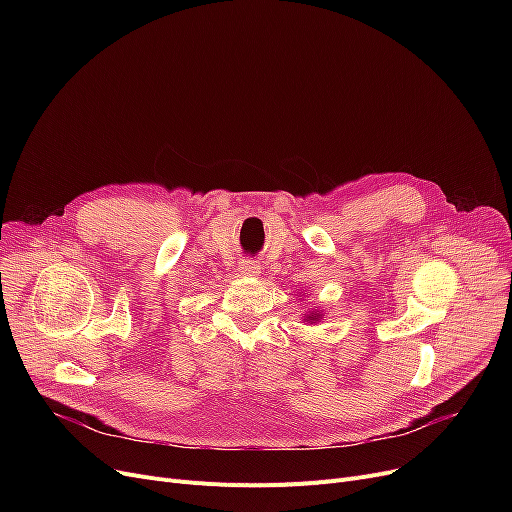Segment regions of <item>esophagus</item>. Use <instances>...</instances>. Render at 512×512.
Wrapping results in <instances>:
<instances>
[{
    "mask_svg": "<svg viewBox=\"0 0 512 512\" xmlns=\"http://www.w3.org/2000/svg\"><path fill=\"white\" fill-rule=\"evenodd\" d=\"M240 274H245V276H257L259 274V263L257 261H251V259H247V261H240Z\"/></svg>",
    "mask_w": 512,
    "mask_h": 512,
    "instance_id": "34e87169",
    "label": "esophagus"
}]
</instances>
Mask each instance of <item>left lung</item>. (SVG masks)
Returning a JSON list of instances; mask_svg holds the SVG:
<instances>
[{
    "mask_svg": "<svg viewBox=\"0 0 512 512\" xmlns=\"http://www.w3.org/2000/svg\"><path fill=\"white\" fill-rule=\"evenodd\" d=\"M317 317H319V315H317V313H313V315H309V319H313V321H315V319H317Z\"/></svg>",
    "mask_w": 512,
    "mask_h": 512,
    "instance_id": "8db88e82",
    "label": "left lung"
}]
</instances>
